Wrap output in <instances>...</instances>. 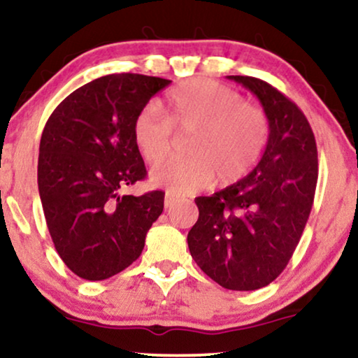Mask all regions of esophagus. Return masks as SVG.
Wrapping results in <instances>:
<instances>
[{
  "label": "esophagus",
  "instance_id": "obj_1",
  "mask_svg": "<svg viewBox=\"0 0 358 358\" xmlns=\"http://www.w3.org/2000/svg\"><path fill=\"white\" fill-rule=\"evenodd\" d=\"M178 195H174V194H171V192H168L166 194V197H164V207L168 208V207H173V205L178 202Z\"/></svg>",
  "mask_w": 358,
  "mask_h": 358
}]
</instances>
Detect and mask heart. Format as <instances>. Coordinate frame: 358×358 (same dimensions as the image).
<instances>
[{"mask_svg": "<svg viewBox=\"0 0 358 358\" xmlns=\"http://www.w3.org/2000/svg\"><path fill=\"white\" fill-rule=\"evenodd\" d=\"M145 107L134 120V141L150 164L168 158L174 135L190 134L187 158L166 161L151 171V180L173 194H190L218 178L229 185L251 173L271 140V119L262 107L244 102L231 87L207 78H192L166 92L159 104Z\"/></svg>", "mask_w": 358, "mask_h": 358, "instance_id": "obj_1", "label": "heart"}]
</instances>
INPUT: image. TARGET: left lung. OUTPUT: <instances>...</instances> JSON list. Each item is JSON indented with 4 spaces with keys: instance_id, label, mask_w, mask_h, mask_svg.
<instances>
[{
    "instance_id": "8db88e82",
    "label": "left lung",
    "mask_w": 358,
    "mask_h": 358,
    "mask_svg": "<svg viewBox=\"0 0 358 358\" xmlns=\"http://www.w3.org/2000/svg\"><path fill=\"white\" fill-rule=\"evenodd\" d=\"M261 101L271 140L251 174L197 197L199 220L189 251L207 275L228 290L268 285L300 243L317 182V148L305 114L277 87L252 76H228Z\"/></svg>"
}]
</instances>
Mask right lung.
Returning <instances> with one entry per match:
<instances>
[{"instance_id": "obj_1", "label": "right lung", "mask_w": 358, "mask_h": 358, "mask_svg": "<svg viewBox=\"0 0 358 358\" xmlns=\"http://www.w3.org/2000/svg\"><path fill=\"white\" fill-rule=\"evenodd\" d=\"M169 80L119 73L78 87L48 117L37 182L52 241L85 280H106L140 257L163 190L124 195L146 178L134 120Z\"/></svg>"}]
</instances>
